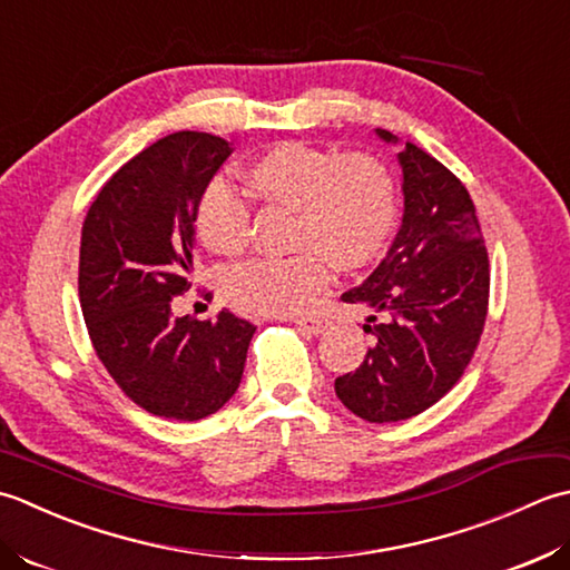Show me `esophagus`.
<instances>
[{
  "label": "esophagus",
  "instance_id": "34e87169",
  "mask_svg": "<svg viewBox=\"0 0 570 570\" xmlns=\"http://www.w3.org/2000/svg\"><path fill=\"white\" fill-rule=\"evenodd\" d=\"M295 324L299 330H305L307 334H322L330 327V322L320 317V315H309V317H295Z\"/></svg>",
  "mask_w": 570,
  "mask_h": 570
}]
</instances>
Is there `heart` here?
<instances>
[{"label": "heart", "instance_id": "obj_1", "mask_svg": "<svg viewBox=\"0 0 570 570\" xmlns=\"http://www.w3.org/2000/svg\"><path fill=\"white\" fill-rule=\"evenodd\" d=\"M255 199L293 212L285 261L258 258L230 271L226 295L258 315H297L327 289L332 263L358 271L379 258L396 224V181L381 159L281 142L243 171ZM196 234L220 255H236L250 240V208L226 184H212L196 206Z\"/></svg>", "mask_w": 570, "mask_h": 570}]
</instances>
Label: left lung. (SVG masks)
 I'll list each match as a JSON object with an SVG mask.
<instances>
[{
  "mask_svg": "<svg viewBox=\"0 0 570 570\" xmlns=\"http://www.w3.org/2000/svg\"><path fill=\"white\" fill-rule=\"evenodd\" d=\"M376 135L399 145L389 130ZM399 165V234L379 268L342 295L374 312L364 324L374 346L354 374L334 381L340 401L368 423L405 421L443 399L478 350L490 302V261L468 189L413 142Z\"/></svg>",
  "mask_w": 570,
  "mask_h": 570,
  "instance_id": "1",
  "label": "left lung"
}]
</instances>
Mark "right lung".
<instances>
[{"mask_svg":"<svg viewBox=\"0 0 570 570\" xmlns=\"http://www.w3.org/2000/svg\"><path fill=\"white\" fill-rule=\"evenodd\" d=\"M234 153L224 137L174 132L122 165L90 204L80 230L78 295L96 354L139 409L202 421L234 396L255 327L174 317L191 287L196 206Z\"/></svg>","mask_w":570,"mask_h":570,"instance_id":"add662e5","label":"right lung"}]
</instances>
